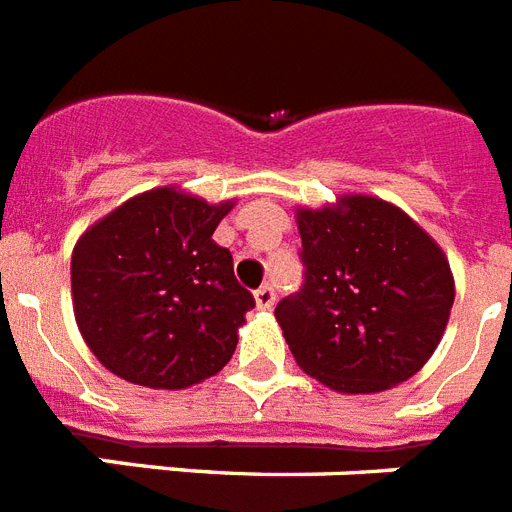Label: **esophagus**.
I'll return each instance as SVG.
<instances>
[{
    "label": "esophagus",
    "mask_w": 512,
    "mask_h": 512,
    "mask_svg": "<svg viewBox=\"0 0 512 512\" xmlns=\"http://www.w3.org/2000/svg\"><path fill=\"white\" fill-rule=\"evenodd\" d=\"M253 298H256V306H259V309H272V306H275L277 293L272 285H261V288L253 293Z\"/></svg>",
    "instance_id": "1"
}]
</instances>
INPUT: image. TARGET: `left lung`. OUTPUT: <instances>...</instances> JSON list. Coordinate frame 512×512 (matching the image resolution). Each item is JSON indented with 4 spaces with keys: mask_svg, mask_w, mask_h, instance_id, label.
<instances>
[{
    "mask_svg": "<svg viewBox=\"0 0 512 512\" xmlns=\"http://www.w3.org/2000/svg\"><path fill=\"white\" fill-rule=\"evenodd\" d=\"M304 285L275 317L298 367L343 394L404 383L439 346L455 280L431 237L386 200L298 211Z\"/></svg>",
    "mask_w": 512,
    "mask_h": 512,
    "instance_id": "1",
    "label": "left lung"
}]
</instances>
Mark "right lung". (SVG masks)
<instances>
[{"label":"right lung","instance_id":"add662e5","mask_svg":"<svg viewBox=\"0 0 512 512\" xmlns=\"http://www.w3.org/2000/svg\"><path fill=\"white\" fill-rule=\"evenodd\" d=\"M232 203L174 187L142 192L73 248V312L92 354L147 388H187L230 362L256 301L211 240Z\"/></svg>","mask_w":512,"mask_h":512}]
</instances>
